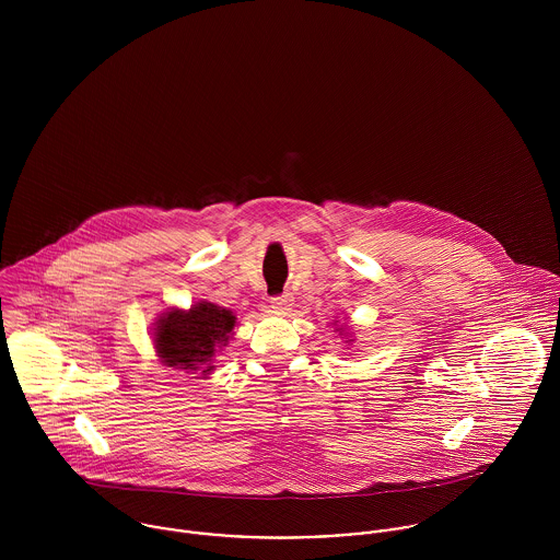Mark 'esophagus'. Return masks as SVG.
I'll use <instances>...</instances> for the list:
<instances>
[{
	"label": "esophagus",
	"mask_w": 560,
	"mask_h": 560,
	"mask_svg": "<svg viewBox=\"0 0 560 560\" xmlns=\"http://www.w3.org/2000/svg\"><path fill=\"white\" fill-rule=\"evenodd\" d=\"M293 306V295L291 293H284V295H278V298H271V308L278 313V315H284L289 313Z\"/></svg>",
	"instance_id": "34e87169"
}]
</instances>
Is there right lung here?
I'll list each match as a JSON object with an SVG mask.
<instances>
[{"label":"right lung","mask_w":560,"mask_h":560,"mask_svg":"<svg viewBox=\"0 0 560 560\" xmlns=\"http://www.w3.org/2000/svg\"><path fill=\"white\" fill-rule=\"evenodd\" d=\"M237 317L211 302H198L189 311L170 308L155 323V349L165 366L213 371L215 353L229 345Z\"/></svg>","instance_id":"1"}]
</instances>
